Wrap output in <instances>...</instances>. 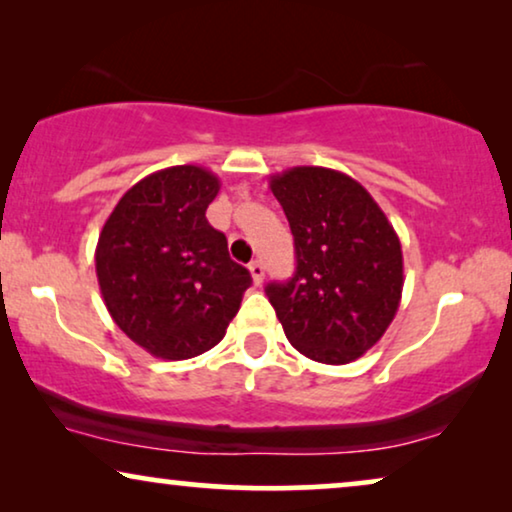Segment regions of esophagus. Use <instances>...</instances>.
Wrapping results in <instances>:
<instances>
[{
    "label": "esophagus",
    "mask_w": 512,
    "mask_h": 512,
    "mask_svg": "<svg viewBox=\"0 0 512 512\" xmlns=\"http://www.w3.org/2000/svg\"><path fill=\"white\" fill-rule=\"evenodd\" d=\"M250 276L252 281H255V285H262L264 281V264L262 262H250Z\"/></svg>",
    "instance_id": "1"
}]
</instances>
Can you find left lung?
<instances>
[{
    "label": "left lung",
    "instance_id": "1",
    "mask_svg": "<svg viewBox=\"0 0 512 512\" xmlns=\"http://www.w3.org/2000/svg\"><path fill=\"white\" fill-rule=\"evenodd\" d=\"M269 187L295 236V276L267 285L285 337L316 363H353L400 306V238L370 192L339 170L295 166Z\"/></svg>",
    "mask_w": 512,
    "mask_h": 512
}]
</instances>
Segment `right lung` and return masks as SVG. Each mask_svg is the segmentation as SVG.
<instances>
[{
	"instance_id": "right-lung-1",
	"label": "right lung",
	"mask_w": 512,
	"mask_h": 512,
	"mask_svg": "<svg viewBox=\"0 0 512 512\" xmlns=\"http://www.w3.org/2000/svg\"><path fill=\"white\" fill-rule=\"evenodd\" d=\"M217 192L220 177L201 166L156 170L121 196L100 231L95 274L109 316L154 358L213 349L252 283L206 220Z\"/></svg>"
}]
</instances>
